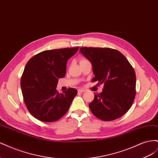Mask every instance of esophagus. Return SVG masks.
Here are the masks:
<instances>
[{
	"mask_svg": "<svg viewBox=\"0 0 158 158\" xmlns=\"http://www.w3.org/2000/svg\"><path fill=\"white\" fill-rule=\"evenodd\" d=\"M78 92L79 93H83V92H85V89H78Z\"/></svg>",
	"mask_w": 158,
	"mask_h": 158,
	"instance_id": "34e87169",
	"label": "esophagus"
}]
</instances>
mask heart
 Segmentation results:
<instances>
[{"label": "heart", "instance_id": "1", "mask_svg": "<svg viewBox=\"0 0 158 158\" xmlns=\"http://www.w3.org/2000/svg\"><path fill=\"white\" fill-rule=\"evenodd\" d=\"M85 60V59H82V60Z\"/></svg>", "mask_w": 158, "mask_h": 158}]
</instances>
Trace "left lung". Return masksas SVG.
Listing matches in <instances>:
<instances>
[{"label": "left lung", "instance_id": "1", "mask_svg": "<svg viewBox=\"0 0 158 158\" xmlns=\"http://www.w3.org/2000/svg\"><path fill=\"white\" fill-rule=\"evenodd\" d=\"M80 52L90 61L95 77L104 83L102 92L95 94L89 107L102 121L115 120L132 106L136 95V74L121 52L110 48L81 47Z\"/></svg>", "mask_w": 158, "mask_h": 158}]
</instances>
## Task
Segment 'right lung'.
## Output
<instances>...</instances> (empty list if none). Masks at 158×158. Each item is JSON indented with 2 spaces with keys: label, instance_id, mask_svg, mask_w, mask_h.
<instances>
[{
  "label": "right lung",
  "instance_id": "1",
  "mask_svg": "<svg viewBox=\"0 0 158 158\" xmlns=\"http://www.w3.org/2000/svg\"><path fill=\"white\" fill-rule=\"evenodd\" d=\"M78 49L44 51L27 63L20 81L22 92L28 111L38 120L54 122L68 111L77 89L70 88L60 94L56 88L66 74L68 60Z\"/></svg>",
  "mask_w": 158,
  "mask_h": 158
}]
</instances>
